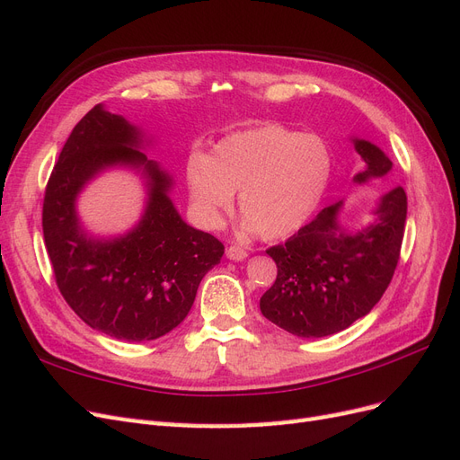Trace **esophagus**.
Returning <instances> with one entry per match:
<instances>
[{"label":"esophagus","instance_id":"34e87169","mask_svg":"<svg viewBox=\"0 0 460 460\" xmlns=\"http://www.w3.org/2000/svg\"><path fill=\"white\" fill-rule=\"evenodd\" d=\"M226 257L230 261H243L247 257V252H245V249H242L240 245H230L226 249Z\"/></svg>","mask_w":460,"mask_h":460}]
</instances>
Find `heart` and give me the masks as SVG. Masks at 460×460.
I'll return each mask as SVG.
<instances>
[{"mask_svg": "<svg viewBox=\"0 0 460 460\" xmlns=\"http://www.w3.org/2000/svg\"><path fill=\"white\" fill-rule=\"evenodd\" d=\"M333 171L330 146L316 134L264 124L220 140L213 157L188 159L190 199L203 225L217 228L240 193L247 232L282 240L307 225Z\"/></svg>", "mask_w": 460, "mask_h": 460, "instance_id": "b5f03b06", "label": "heart"}]
</instances>
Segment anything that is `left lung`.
Instances as JSON below:
<instances>
[{
	"mask_svg": "<svg viewBox=\"0 0 460 460\" xmlns=\"http://www.w3.org/2000/svg\"><path fill=\"white\" fill-rule=\"evenodd\" d=\"M365 161L355 184L382 178L394 163L367 140H353ZM343 201L282 243L267 249L276 262V280L261 297V313L297 338H324L367 316L392 282L407 220V193L401 186L384 193L374 220L360 230L340 225Z\"/></svg>",
	"mask_w": 460,
	"mask_h": 460,
	"instance_id": "left-lung-1",
	"label": "left lung"
}]
</instances>
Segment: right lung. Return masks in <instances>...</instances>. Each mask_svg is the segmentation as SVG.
Here are the masks:
<instances>
[{
    "instance_id": "add662e5",
    "label": "right lung",
    "mask_w": 460,
    "mask_h": 460,
    "mask_svg": "<svg viewBox=\"0 0 460 460\" xmlns=\"http://www.w3.org/2000/svg\"><path fill=\"white\" fill-rule=\"evenodd\" d=\"M142 130L95 105L61 149L46 188L44 242L55 282L84 323L124 341H151L188 316L203 276L225 255L215 235L191 228L171 199L172 178L147 159ZM127 165L146 178L143 218L117 239H93L75 199L97 174Z\"/></svg>"
}]
</instances>
